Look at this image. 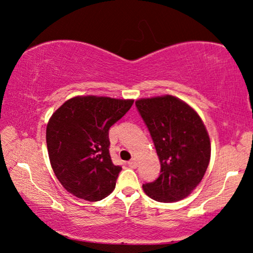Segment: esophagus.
<instances>
[{
    "instance_id": "34e87169",
    "label": "esophagus",
    "mask_w": 253,
    "mask_h": 253,
    "mask_svg": "<svg viewBox=\"0 0 253 253\" xmlns=\"http://www.w3.org/2000/svg\"><path fill=\"white\" fill-rule=\"evenodd\" d=\"M127 165H129V167H131V168H136L137 166H138V160H137L136 158L131 159V160L127 162Z\"/></svg>"
}]
</instances>
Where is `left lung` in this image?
<instances>
[{
	"instance_id": "obj_1",
	"label": "left lung",
	"mask_w": 253,
	"mask_h": 253,
	"mask_svg": "<svg viewBox=\"0 0 253 253\" xmlns=\"http://www.w3.org/2000/svg\"><path fill=\"white\" fill-rule=\"evenodd\" d=\"M150 130L161 164L157 181L143 184L150 198L174 203L191 195L205 175L211 159L209 132L198 113L174 95L136 101Z\"/></svg>"
}]
</instances>
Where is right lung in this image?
I'll return each mask as SVG.
<instances>
[{
	"mask_svg": "<svg viewBox=\"0 0 253 253\" xmlns=\"http://www.w3.org/2000/svg\"><path fill=\"white\" fill-rule=\"evenodd\" d=\"M133 99L77 95L53 113L46 143L58 181L77 198L98 202L115 189L122 168L109 154V127L131 108Z\"/></svg>",
	"mask_w": 253,
	"mask_h": 253,
	"instance_id": "obj_1",
	"label": "right lung"
}]
</instances>
